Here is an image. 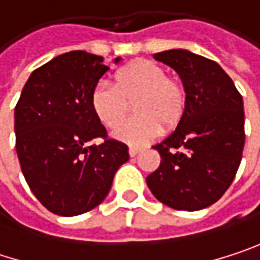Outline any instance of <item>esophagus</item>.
<instances>
[{"instance_id":"34e87169","label":"esophagus","mask_w":260,"mask_h":260,"mask_svg":"<svg viewBox=\"0 0 260 260\" xmlns=\"http://www.w3.org/2000/svg\"><path fill=\"white\" fill-rule=\"evenodd\" d=\"M128 152H129L131 158H134V156H137V155L140 153V150H138V149H135V147H129V150H128Z\"/></svg>"}]
</instances>
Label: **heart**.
I'll return each instance as SVG.
<instances>
[{"label":"heart","instance_id":"obj_1","mask_svg":"<svg viewBox=\"0 0 260 260\" xmlns=\"http://www.w3.org/2000/svg\"><path fill=\"white\" fill-rule=\"evenodd\" d=\"M136 102L135 118L118 124ZM91 108L113 137L134 147L146 146L162 131L182 120L186 110V93L181 84L169 78L167 71L150 60H137L116 74V84L101 81L91 91Z\"/></svg>","mask_w":260,"mask_h":260}]
</instances>
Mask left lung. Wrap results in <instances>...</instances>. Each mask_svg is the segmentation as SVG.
<instances>
[{"mask_svg":"<svg viewBox=\"0 0 260 260\" xmlns=\"http://www.w3.org/2000/svg\"><path fill=\"white\" fill-rule=\"evenodd\" d=\"M175 69L186 93L178 128L153 146L159 167L146 182L152 194L178 211H199L215 203L231 186L245 141L244 104L223 68L186 49L153 54Z\"/></svg>","mask_w":260,"mask_h":260,"instance_id":"1","label":"left lung"}]
</instances>
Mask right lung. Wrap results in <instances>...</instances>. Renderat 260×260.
<instances>
[{
    "mask_svg": "<svg viewBox=\"0 0 260 260\" xmlns=\"http://www.w3.org/2000/svg\"><path fill=\"white\" fill-rule=\"evenodd\" d=\"M122 58H114L117 64ZM110 68L85 51L61 54L36 69L15 108L16 152L37 200L61 217L104 202L128 146L107 138L91 108V91ZM104 138L101 145H91Z\"/></svg>",
    "mask_w": 260,
    "mask_h": 260,
    "instance_id": "1",
    "label": "right lung"
}]
</instances>
